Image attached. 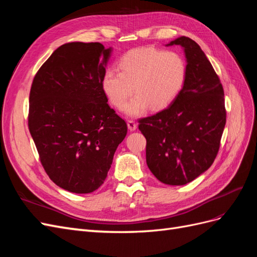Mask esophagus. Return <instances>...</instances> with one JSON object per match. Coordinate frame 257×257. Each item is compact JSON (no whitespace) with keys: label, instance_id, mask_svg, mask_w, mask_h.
Instances as JSON below:
<instances>
[{"label":"esophagus","instance_id":"34e87169","mask_svg":"<svg viewBox=\"0 0 257 257\" xmlns=\"http://www.w3.org/2000/svg\"><path fill=\"white\" fill-rule=\"evenodd\" d=\"M127 127L130 131H135L137 128V124L133 120H128L127 121Z\"/></svg>","mask_w":257,"mask_h":257}]
</instances>
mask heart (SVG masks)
<instances>
[{"label":"heart","mask_w":257,"mask_h":257,"mask_svg":"<svg viewBox=\"0 0 257 257\" xmlns=\"http://www.w3.org/2000/svg\"><path fill=\"white\" fill-rule=\"evenodd\" d=\"M119 71L107 69L103 91L116 107L122 108L132 91L137 95L124 107L130 116L143 114L149 106L158 110L173 102L185 80L186 66L180 54L155 48H137L124 53Z\"/></svg>","instance_id":"obj_1"}]
</instances>
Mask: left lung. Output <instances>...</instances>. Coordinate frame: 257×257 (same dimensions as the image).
I'll return each instance as SVG.
<instances>
[{"label":"left lung","instance_id":"8db88e82","mask_svg":"<svg viewBox=\"0 0 257 257\" xmlns=\"http://www.w3.org/2000/svg\"><path fill=\"white\" fill-rule=\"evenodd\" d=\"M184 50L183 87L166 109L139 120L151 173L168 185L193 181L212 165L226 123L224 91L199 45L181 36L166 46Z\"/></svg>","mask_w":257,"mask_h":257}]
</instances>
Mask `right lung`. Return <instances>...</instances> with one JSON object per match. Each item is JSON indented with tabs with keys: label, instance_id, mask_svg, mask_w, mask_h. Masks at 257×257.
<instances>
[{
	"label": "right lung",
	"instance_id": "obj_1",
	"mask_svg": "<svg viewBox=\"0 0 257 257\" xmlns=\"http://www.w3.org/2000/svg\"><path fill=\"white\" fill-rule=\"evenodd\" d=\"M111 51L99 43L62 45L38 69L31 87V136L45 172L68 192L97 190L127 133L102 88Z\"/></svg>",
	"mask_w": 257,
	"mask_h": 257
}]
</instances>
